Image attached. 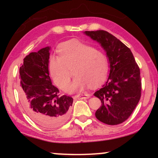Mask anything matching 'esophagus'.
I'll use <instances>...</instances> for the list:
<instances>
[{"label":"esophagus","mask_w":158,"mask_h":158,"mask_svg":"<svg viewBox=\"0 0 158 158\" xmlns=\"http://www.w3.org/2000/svg\"><path fill=\"white\" fill-rule=\"evenodd\" d=\"M90 94H81V95H77L76 96V98H78V99H88V98H90Z\"/></svg>","instance_id":"1"}]
</instances>
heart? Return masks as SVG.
Masks as SVG:
<instances>
[{"label": "heart", "instance_id": "b5f03b06", "mask_svg": "<svg viewBox=\"0 0 158 158\" xmlns=\"http://www.w3.org/2000/svg\"><path fill=\"white\" fill-rule=\"evenodd\" d=\"M58 52L59 57L50 59L49 70L54 82L61 90H67L70 86L72 68L76 77L70 91L81 90L90 85L97 87L108 77V57L90 45L72 40L61 44Z\"/></svg>", "mask_w": 158, "mask_h": 158}]
</instances>
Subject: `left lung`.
<instances>
[{
  "label": "left lung",
  "instance_id": "8db88e82",
  "mask_svg": "<svg viewBox=\"0 0 158 158\" xmlns=\"http://www.w3.org/2000/svg\"><path fill=\"white\" fill-rule=\"evenodd\" d=\"M85 33L101 44L110 63L108 81L94 93L102 102L96 117L107 125L120 124L131 116L140 99L139 68L131 50L108 32L97 30Z\"/></svg>",
  "mask_w": 158,
  "mask_h": 158
}]
</instances>
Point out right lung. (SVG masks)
<instances>
[{
    "instance_id": "right-lung-1",
    "label": "right lung",
    "mask_w": 158,
    "mask_h": 158,
    "mask_svg": "<svg viewBox=\"0 0 158 158\" xmlns=\"http://www.w3.org/2000/svg\"><path fill=\"white\" fill-rule=\"evenodd\" d=\"M50 48L30 52L20 67L19 94L25 111L35 123L48 129L58 128L68 120L73 98L59 96L49 76Z\"/></svg>"
}]
</instances>
